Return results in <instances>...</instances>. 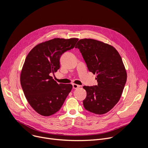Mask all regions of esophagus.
<instances>
[{"label": "esophagus", "instance_id": "34e87169", "mask_svg": "<svg viewBox=\"0 0 148 148\" xmlns=\"http://www.w3.org/2000/svg\"><path fill=\"white\" fill-rule=\"evenodd\" d=\"M82 86H79V85H77V84H73V88L74 89H77V88H81Z\"/></svg>", "mask_w": 148, "mask_h": 148}]
</instances>
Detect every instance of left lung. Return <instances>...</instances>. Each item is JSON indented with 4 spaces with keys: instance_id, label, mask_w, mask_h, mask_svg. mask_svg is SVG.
I'll use <instances>...</instances> for the list:
<instances>
[{
    "instance_id": "8db88e82",
    "label": "left lung",
    "mask_w": 148,
    "mask_h": 148,
    "mask_svg": "<svg viewBox=\"0 0 148 148\" xmlns=\"http://www.w3.org/2000/svg\"><path fill=\"white\" fill-rule=\"evenodd\" d=\"M75 47L89 71L97 74L98 82L97 86L83 87L87 92L84 107L95 114L107 113L119 101L127 78L122 58L114 47L94 39H81Z\"/></svg>"
}]
</instances>
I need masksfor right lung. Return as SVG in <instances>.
I'll return each mask as SVG.
<instances>
[{"instance_id":"obj_1","label":"right lung","mask_w":148,"mask_h":148,"mask_svg":"<svg viewBox=\"0 0 148 148\" xmlns=\"http://www.w3.org/2000/svg\"><path fill=\"white\" fill-rule=\"evenodd\" d=\"M78 38H54L35 46L27 56L20 84L30 106L39 114L58 112L72 90L71 84H58L50 76L60 69L63 53L73 49Z\"/></svg>"}]
</instances>
